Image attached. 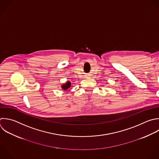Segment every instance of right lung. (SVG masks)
<instances>
[{
    "instance_id": "add662e5",
    "label": "right lung",
    "mask_w": 159,
    "mask_h": 159,
    "mask_svg": "<svg viewBox=\"0 0 159 159\" xmlns=\"http://www.w3.org/2000/svg\"><path fill=\"white\" fill-rule=\"evenodd\" d=\"M71 86V83L70 81H68L66 82V84H64L61 86L62 88L64 89V90H66V89H68Z\"/></svg>"
}]
</instances>
